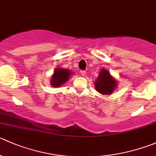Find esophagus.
Wrapping results in <instances>:
<instances>
[{
	"label": "esophagus",
	"instance_id": "esophagus-1",
	"mask_svg": "<svg viewBox=\"0 0 156 156\" xmlns=\"http://www.w3.org/2000/svg\"><path fill=\"white\" fill-rule=\"evenodd\" d=\"M81 75L82 76H85V72L84 71H81Z\"/></svg>",
	"mask_w": 156,
	"mask_h": 156
}]
</instances>
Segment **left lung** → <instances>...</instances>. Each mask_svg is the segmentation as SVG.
<instances>
[{"instance_id":"8db88e82","label":"left lung","mask_w":156,"mask_h":156,"mask_svg":"<svg viewBox=\"0 0 156 156\" xmlns=\"http://www.w3.org/2000/svg\"><path fill=\"white\" fill-rule=\"evenodd\" d=\"M117 81L105 69H101L98 78L94 81V87L98 93L103 95L113 94L117 87Z\"/></svg>"}]
</instances>
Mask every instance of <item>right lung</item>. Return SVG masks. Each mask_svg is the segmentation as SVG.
Segmentation results:
<instances>
[{"mask_svg": "<svg viewBox=\"0 0 156 156\" xmlns=\"http://www.w3.org/2000/svg\"><path fill=\"white\" fill-rule=\"evenodd\" d=\"M72 74H74V72H72L69 69L56 68L54 70L53 75L51 77L50 84L53 87H59L68 81Z\"/></svg>", "mask_w": 156, "mask_h": 156, "instance_id": "1", "label": "right lung"}]
</instances>
